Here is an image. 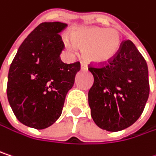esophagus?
<instances>
[{
  "label": "esophagus",
  "instance_id": "34e87169",
  "mask_svg": "<svg viewBox=\"0 0 156 156\" xmlns=\"http://www.w3.org/2000/svg\"><path fill=\"white\" fill-rule=\"evenodd\" d=\"M80 67H81V69H82V70H86V69H87V63H85V62H81V64H80Z\"/></svg>",
  "mask_w": 156,
  "mask_h": 156
}]
</instances>
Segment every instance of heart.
<instances>
[{
  "instance_id": "heart-1",
  "label": "heart",
  "mask_w": 156,
  "mask_h": 156,
  "mask_svg": "<svg viewBox=\"0 0 156 156\" xmlns=\"http://www.w3.org/2000/svg\"><path fill=\"white\" fill-rule=\"evenodd\" d=\"M70 40L65 39L64 47L74 52L75 45L82 48L83 56L90 62L106 63L112 61L120 48L121 38L116 29H106L98 27H79L70 34Z\"/></svg>"
}]
</instances>
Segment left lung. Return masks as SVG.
I'll list each match as a JSON object with an SVG mask.
<instances>
[{
	"mask_svg": "<svg viewBox=\"0 0 156 156\" xmlns=\"http://www.w3.org/2000/svg\"><path fill=\"white\" fill-rule=\"evenodd\" d=\"M88 69L94 76L88 104L94 123L112 132L131 126L142 114L150 90L147 64L134 44L123 41L112 61Z\"/></svg>",
	"mask_w": 156,
	"mask_h": 156,
	"instance_id": "8db88e82",
	"label": "left lung"
}]
</instances>
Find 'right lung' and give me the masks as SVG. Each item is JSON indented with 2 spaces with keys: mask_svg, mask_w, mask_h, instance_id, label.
Instances as JSON below:
<instances>
[{
  "mask_svg": "<svg viewBox=\"0 0 156 156\" xmlns=\"http://www.w3.org/2000/svg\"><path fill=\"white\" fill-rule=\"evenodd\" d=\"M62 22L38 25L20 46L8 75L7 96L16 118L24 125L43 129L62 114L65 97L73 87L80 62L67 64L59 34Z\"/></svg>",
  "mask_w": 156,
  "mask_h": 156,
  "instance_id": "right-lung-1",
  "label": "right lung"
}]
</instances>
